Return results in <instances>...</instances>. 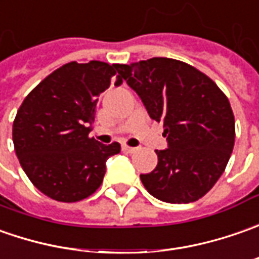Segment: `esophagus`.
Returning <instances> with one entry per match:
<instances>
[{"mask_svg": "<svg viewBox=\"0 0 259 259\" xmlns=\"http://www.w3.org/2000/svg\"><path fill=\"white\" fill-rule=\"evenodd\" d=\"M121 149H123L124 152H127V153H135V152L138 150V147H130V146H126V145H123Z\"/></svg>", "mask_w": 259, "mask_h": 259, "instance_id": "34e87169", "label": "esophagus"}]
</instances>
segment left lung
Masks as SVG:
<instances>
[{
  "mask_svg": "<svg viewBox=\"0 0 259 259\" xmlns=\"http://www.w3.org/2000/svg\"><path fill=\"white\" fill-rule=\"evenodd\" d=\"M117 78L135 90L150 119L163 123L167 147L140 175L147 192L167 203L198 201L227 167L235 119L227 96L209 77L179 60L153 57L117 64Z\"/></svg>",
  "mask_w": 259,
  "mask_h": 259,
  "instance_id": "obj_1",
  "label": "left lung"
}]
</instances>
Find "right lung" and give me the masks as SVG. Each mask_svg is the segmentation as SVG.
<instances>
[{
	"instance_id": "obj_1",
	"label": "right lung",
	"mask_w": 259,
	"mask_h": 259,
	"mask_svg": "<svg viewBox=\"0 0 259 259\" xmlns=\"http://www.w3.org/2000/svg\"><path fill=\"white\" fill-rule=\"evenodd\" d=\"M117 64L76 61L46 77L24 99L13 124L17 157L32 185L51 199L77 202L99 189L106 160L120 145L89 138L99 96ZM123 80L117 78L114 85Z\"/></svg>"
}]
</instances>
